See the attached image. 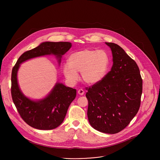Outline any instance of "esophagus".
Listing matches in <instances>:
<instances>
[{"label":"esophagus","instance_id":"34e87169","mask_svg":"<svg viewBox=\"0 0 160 160\" xmlns=\"http://www.w3.org/2000/svg\"><path fill=\"white\" fill-rule=\"evenodd\" d=\"M84 90H83V89H82V88H80V89H79L78 90V94H79V95H80V96H82V95H83L84 94Z\"/></svg>","mask_w":160,"mask_h":160}]
</instances>
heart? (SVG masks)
Wrapping results in <instances>:
<instances>
[{"label": "heart", "instance_id": "b5f03b06", "mask_svg": "<svg viewBox=\"0 0 160 160\" xmlns=\"http://www.w3.org/2000/svg\"><path fill=\"white\" fill-rule=\"evenodd\" d=\"M69 63L63 66V73L72 83L79 78L77 72L82 73L83 81L93 85L101 81L105 77L109 66V57L103 50L84 49L72 53Z\"/></svg>", "mask_w": 160, "mask_h": 160}]
</instances>
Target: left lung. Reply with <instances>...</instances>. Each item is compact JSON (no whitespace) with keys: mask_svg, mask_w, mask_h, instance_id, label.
Returning <instances> with one entry per match:
<instances>
[{"mask_svg":"<svg viewBox=\"0 0 160 160\" xmlns=\"http://www.w3.org/2000/svg\"><path fill=\"white\" fill-rule=\"evenodd\" d=\"M105 43L111 48L113 64L101 81L86 88L87 117L94 129L112 134L123 130L138 113L142 79L138 64L121 47Z\"/></svg>","mask_w":160,"mask_h":160,"instance_id":"1","label":"left lung"}]
</instances>
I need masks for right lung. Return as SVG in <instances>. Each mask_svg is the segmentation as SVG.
Returning <instances> with one entry per match:
<instances>
[{"instance_id":"obj_1","label":"right lung","mask_w":160,"mask_h":160,"mask_svg":"<svg viewBox=\"0 0 160 160\" xmlns=\"http://www.w3.org/2000/svg\"><path fill=\"white\" fill-rule=\"evenodd\" d=\"M72 47L68 42H45L22 54L14 66L11 74V96L21 118L30 127L39 130H52L63 122L68 108L75 99L77 90L57 83L51 92L38 101L25 97L19 88L17 72L21 63L31 58L54 54L61 62V58Z\"/></svg>"}]
</instances>
